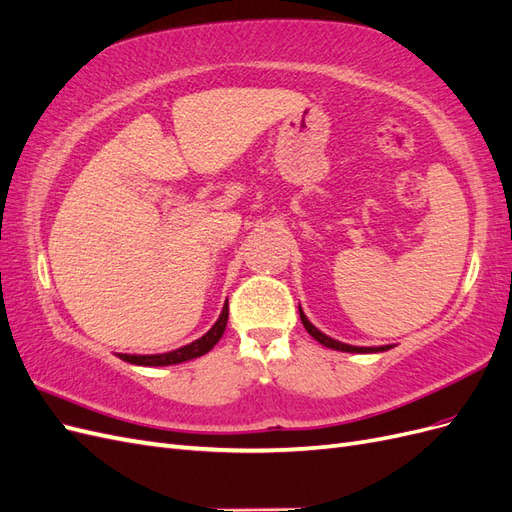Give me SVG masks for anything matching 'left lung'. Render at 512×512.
Instances as JSON below:
<instances>
[{
  "instance_id": "left-lung-1",
  "label": "left lung",
  "mask_w": 512,
  "mask_h": 512,
  "mask_svg": "<svg viewBox=\"0 0 512 512\" xmlns=\"http://www.w3.org/2000/svg\"><path fill=\"white\" fill-rule=\"evenodd\" d=\"M299 314H301V322H303V327L307 329V333L312 335L316 342H320L322 346H327V348H333V350H342V352H384V350H389L391 346H380V348H359V346H348V344H342V342H335V339H331V337H327L324 333H320L312 322H309L307 318H305V314H303V309L299 307Z\"/></svg>"
}]
</instances>
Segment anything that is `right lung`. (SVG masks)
Wrapping results in <instances>:
<instances>
[{
	"label": "right lung",
	"mask_w": 512,
	"mask_h": 512,
	"mask_svg": "<svg viewBox=\"0 0 512 512\" xmlns=\"http://www.w3.org/2000/svg\"><path fill=\"white\" fill-rule=\"evenodd\" d=\"M226 322H228V303L224 305L218 322H215L203 337L196 339V342L183 346V348H177L173 352H164V354H119V359L126 363H132V365H147V367L177 365L183 361L196 359V356L207 354L215 344L220 342V337L224 335V329H226Z\"/></svg>",
	"instance_id": "add662e5"
}]
</instances>
